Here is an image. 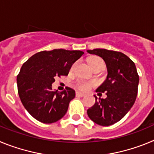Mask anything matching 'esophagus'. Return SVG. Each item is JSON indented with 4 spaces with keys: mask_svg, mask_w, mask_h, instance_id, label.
<instances>
[{
    "mask_svg": "<svg viewBox=\"0 0 154 154\" xmlns=\"http://www.w3.org/2000/svg\"><path fill=\"white\" fill-rule=\"evenodd\" d=\"M75 95H76V96H78V97H83V96H85V94L82 93V92H76Z\"/></svg>",
    "mask_w": 154,
    "mask_h": 154,
    "instance_id": "1",
    "label": "esophagus"
}]
</instances>
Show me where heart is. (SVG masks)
<instances>
[{
    "mask_svg": "<svg viewBox=\"0 0 154 154\" xmlns=\"http://www.w3.org/2000/svg\"><path fill=\"white\" fill-rule=\"evenodd\" d=\"M89 65L90 67L92 68L94 66L98 65H103V61L102 60L101 58H91L90 60L89 61ZM75 64L72 66L71 68V70L72 71L73 69H75ZM96 85V82L93 81H85V80H82V79H78L76 80L75 82V85L77 89H80V90L82 91H86L89 90L90 88H92V86Z\"/></svg>",
    "mask_w": 154,
    "mask_h": 154,
    "instance_id": "heart-1",
    "label": "heart"
}]
</instances>
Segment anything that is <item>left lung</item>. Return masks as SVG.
I'll return each instance as SVG.
<instances>
[{"label":"left lung","mask_w":154,"mask_h":154,"mask_svg":"<svg viewBox=\"0 0 154 154\" xmlns=\"http://www.w3.org/2000/svg\"><path fill=\"white\" fill-rule=\"evenodd\" d=\"M99 55L106 62L108 71L106 79L96 89L99 95L106 92V99H97L87 114L94 123L107 126L117 123L130 111L138 92L139 75L134 62L119 51L96 48L87 50Z\"/></svg>","instance_id":"1"}]
</instances>
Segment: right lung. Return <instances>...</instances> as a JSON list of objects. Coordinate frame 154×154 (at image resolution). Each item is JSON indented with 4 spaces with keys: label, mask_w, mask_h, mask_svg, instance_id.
<instances>
[{
    "label": "right lung",
    "mask_w": 154,
    "mask_h": 154,
    "mask_svg": "<svg viewBox=\"0 0 154 154\" xmlns=\"http://www.w3.org/2000/svg\"><path fill=\"white\" fill-rule=\"evenodd\" d=\"M83 54L77 50L42 51L23 64L17 76V92L24 108L35 119L52 123L65 115L75 96V90L66 87L62 92L54 91L51 84L57 76L68 75L72 64Z\"/></svg>",
    "instance_id": "1"
}]
</instances>
